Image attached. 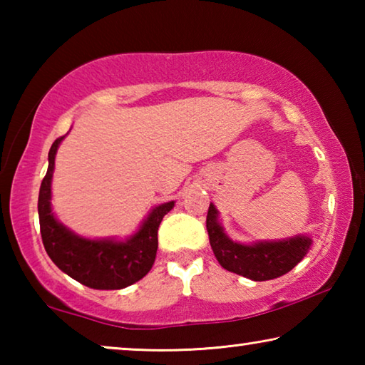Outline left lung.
<instances>
[{
	"instance_id": "obj_1",
	"label": "left lung",
	"mask_w": 365,
	"mask_h": 365,
	"mask_svg": "<svg viewBox=\"0 0 365 365\" xmlns=\"http://www.w3.org/2000/svg\"><path fill=\"white\" fill-rule=\"evenodd\" d=\"M206 228L209 243L222 267L255 282H265L285 275L311 250L312 240L306 235L279 242H257L252 245L230 240L219 222V211L209 205Z\"/></svg>"
}]
</instances>
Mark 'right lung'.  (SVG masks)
<instances>
[{
    "instance_id": "right-lung-1",
    "label": "right lung",
    "mask_w": 365,
    "mask_h": 365,
    "mask_svg": "<svg viewBox=\"0 0 365 365\" xmlns=\"http://www.w3.org/2000/svg\"><path fill=\"white\" fill-rule=\"evenodd\" d=\"M66 137V135H64ZM64 137H59L48 153V172L38 195V217L43 246L58 267L85 287L95 289H120L143 279L151 270L158 251L160 220L175 202L159 205L148 214L130 238L90 240L69 230L51 211V180L54 158Z\"/></svg>"
}]
</instances>
